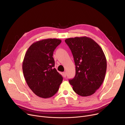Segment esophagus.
Segmentation results:
<instances>
[{
    "label": "esophagus",
    "mask_w": 125,
    "mask_h": 125,
    "mask_svg": "<svg viewBox=\"0 0 125 125\" xmlns=\"http://www.w3.org/2000/svg\"><path fill=\"white\" fill-rule=\"evenodd\" d=\"M62 74H63V76L64 77H65L66 76V72H63V73H62Z\"/></svg>",
    "instance_id": "34e87169"
}]
</instances>
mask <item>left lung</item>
<instances>
[{
  "label": "left lung",
  "mask_w": 125,
  "mask_h": 125,
  "mask_svg": "<svg viewBox=\"0 0 125 125\" xmlns=\"http://www.w3.org/2000/svg\"><path fill=\"white\" fill-rule=\"evenodd\" d=\"M65 42L72 51L75 65V75L69 82L80 96L93 94L102 84L106 72L107 61L102 49L87 37L70 38Z\"/></svg>",
  "instance_id": "8db88e82"
}]
</instances>
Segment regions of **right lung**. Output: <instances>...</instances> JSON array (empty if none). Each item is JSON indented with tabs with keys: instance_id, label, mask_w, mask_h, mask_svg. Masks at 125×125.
<instances>
[{
	"instance_id": "add662e5",
	"label": "right lung",
	"mask_w": 125,
	"mask_h": 125,
	"mask_svg": "<svg viewBox=\"0 0 125 125\" xmlns=\"http://www.w3.org/2000/svg\"><path fill=\"white\" fill-rule=\"evenodd\" d=\"M62 41L57 39L42 40L32 44L27 51L22 64L27 83L38 96L48 98L57 92L62 76L54 68L53 51Z\"/></svg>"
}]
</instances>
